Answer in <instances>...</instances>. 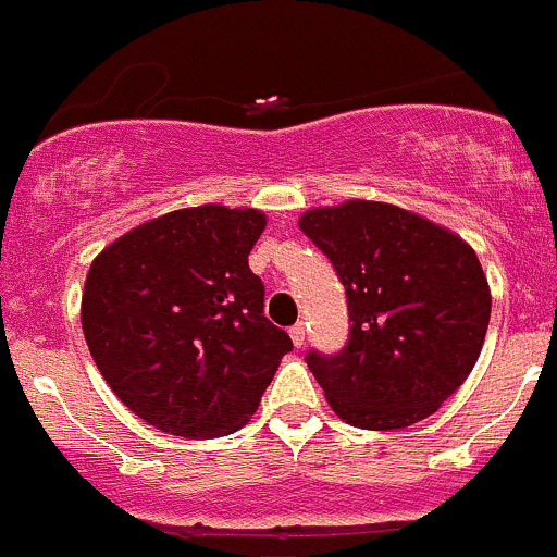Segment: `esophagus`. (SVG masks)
Returning a JSON list of instances; mask_svg holds the SVG:
<instances>
[{
	"label": "esophagus",
	"mask_w": 557,
	"mask_h": 557,
	"mask_svg": "<svg viewBox=\"0 0 557 557\" xmlns=\"http://www.w3.org/2000/svg\"><path fill=\"white\" fill-rule=\"evenodd\" d=\"M289 338H292V344H295L297 349H300V346L306 344V324H302V322H297L295 327L289 330Z\"/></svg>",
	"instance_id": "34e87169"
}]
</instances>
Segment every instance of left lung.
Listing matches in <instances>:
<instances>
[{
	"label": "left lung",
	"mask_w": 557,
	"mask_h": 557,
	"mask_svg": "<svg viewBox=\"0 0 557 557\" xmlns=\"http://www.w3.org/2000/svg\"><path fill=\"white\" fill-rule=\"evenodd\" d=\"M300 230L333 262L349 306L344 349L306 357L327 404L362 431L431 417L466 382L487 333L493 300L476 251L373 200L311 208Z\"/></svg>",
	"instance_id": "8db88e82"
}]
</instances>
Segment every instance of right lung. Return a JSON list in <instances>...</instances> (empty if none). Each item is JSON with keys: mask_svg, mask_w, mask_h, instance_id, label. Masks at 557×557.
<instances>
[{"mask_svg": "<svg viewBox=\"0 0 557 557\" xmlns=\"http://www.w3.org/2000/svg\"><path fill=\"white\" fill-rule=\"evenodd\" d=\"M262 230L255 208H184L129 230L91 262L86 344L115 398L157 431H238L292 351L249 268Z\"/></svg>", "mask_w": 557, "mask_h": 557, "instance_id": "add662e5", "label": "right lung"}]
</instances>
